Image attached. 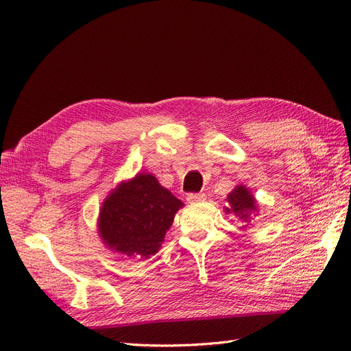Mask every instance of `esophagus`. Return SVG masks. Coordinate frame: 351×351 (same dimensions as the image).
Here are the masks:
<instances>
[{
  "mask_svg": "<svg viewBox=\"0 0 351 351\" xmlns=\"http://www.w3.org/2000/svg\"><path fill=\"white\" fill-rule=\"evenodd\" d=\"M205 197H206L205 193H189V195L186 196L189 204H197V202L205 200Z\"/></svg>",
  "mask_w": 351,
  "mask_h": 351,
  "instance_id": "esophagus-1",
  "label": "esophagus"
}]
</instances>
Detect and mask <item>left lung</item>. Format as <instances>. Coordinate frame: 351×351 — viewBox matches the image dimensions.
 Segmentation results:
<instances>
[{
  "mask_svg": "<svg viewBox=\"0 0 351 351\" xmlns=\"http://www.w3.org/2000/svg\"><path fill=\"white\" fill-rule=\"evenodd\" d=\"M227 202L230 208H226L227 214L232 212L244 222H249L253 210H258L256 199L249 192L246 186H237L232 192L227 196Z\"/></svg>",
  "mask_w": 351,
  "mask_h": 351,
  "instance_id": "1",
  "label": "left lung"
}]
</instances>
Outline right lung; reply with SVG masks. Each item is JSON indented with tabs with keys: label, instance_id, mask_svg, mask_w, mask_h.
Masks as SVG:
<instances>
[{
	"label": "right lung",
	"instance_id": "right-lung-1",
	"mask_svg": "<svg viewBox=\"0 0 351 351\" xmlns=\"http://www.w3.org/2000/svg\"><path fill=\"white\" fill-rule=\"evenodd\" d=\"M180 208L183 202L159 184L156 177L139 173L120 183L104 200L99 237L114 252L147 259L161 247Z\"/></svg>",
	"mask_w": 351,
	"mask_h": 351
}]
</instances>
